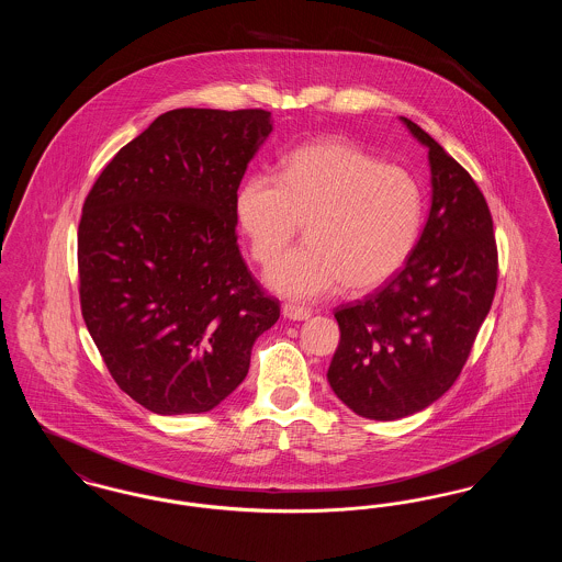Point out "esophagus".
<instances>
[{
  "mask_svg": "<svg viewBox=\"0 0 562 562\" xmlns=\"http://www.w3.org/2000/svg\"><path fill=\"white\" fill-rule=\"evenodd\" d=\"M282 314L284 318L289 321H307L312 316V310H305V307H299L294 303H284L282 305Z\"/></svg>",
  "mask_w": 562,
  "mask_h": 562,
  "instance_id": "esophagus-1",
  "label": "esophagus"
}]
</instances>
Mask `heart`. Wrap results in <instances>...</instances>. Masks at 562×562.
<instances>
[{"label": "heart", "instance_id": "1", "mask_svg": "<svg viewBox=\"0 0 562 562\" xmlns=\"http://www.w3.org/2000/svg\"><path fill=\"white\" fill-rule=\"evenodd\" d=\"M236 216L261 266L307 223V244L269 268L268 284L310 301L339 284L367 293L392 280L419 241L426 195L401 166L344 140H318L294 149L280 177L250 175L238 191Z\"/></svg>", "mask_w": 562, "mask_h": 562}]
</instances>
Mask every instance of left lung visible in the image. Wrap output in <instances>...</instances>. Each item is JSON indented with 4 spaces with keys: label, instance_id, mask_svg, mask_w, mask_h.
<instances>
[{
    "label": "left lung",
    "instance_id": "obj_1",
    "mask_svg": "<svg viewBox=\"0 0 562 562\" xmlns=\"http://www.w3.org/2000/svg\"><path fill=\"white\" fill-rule=\"evenodd\" d=\"M431 209L406 266L362 301L335 310L341 339L328 367L339 401L392 422L438 401L461 373L497 289L493 218L470 172L426 131Z\"/></svg>",
    "mask_w": 562,
    "mask_h": 562
}]
</instances>
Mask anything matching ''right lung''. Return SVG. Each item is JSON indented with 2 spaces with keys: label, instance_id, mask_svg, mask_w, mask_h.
Wrapping results in <instances>:
<instances>
[{
  "label": "right lung",
  "instance_id": "add662e5",
  "mask_svg": "<svg viewBox=\"0 0 562 562\" xmlns=\"http://www.w3.org/2000/svg\"><path fill=\"white\" fill-rule=\"evenodd\" d=\"M269 133L266 109L166 111L86 195L81 316L113 381L151 413L221 404L280 318L236 234L241 177Z\"/></svg>",
  "mask_w": 562,
  "mask_h": 562
}]
</instances>
